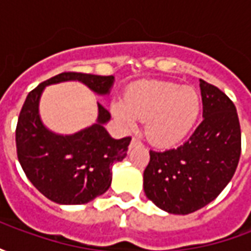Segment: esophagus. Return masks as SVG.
Returning <instances> with one entry per match:
<instances>
[{"instance_id":"obj_1","label":"esophagus","mask_w":251,"mask_h":251,"mask_svg":"<svg viewBox=\"0 0 251 251\" xmlns=\"http://www.w3.org/2000/svg\"><path fill=\"white\" fill-rule=\"evenodd\" d=\"M140 144H141V141H140L138 138H133V140H131V142H130V148L136 147V145H140Z\"/></svg>"}]
</instances>
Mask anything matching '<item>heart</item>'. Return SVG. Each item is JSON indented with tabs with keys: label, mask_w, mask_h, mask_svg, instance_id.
Segmentation results:
<instances>
[{
	"label": "heart",
	"mask_w": 251,
	"mask_h": 251,
	"mask_svg": "<svg viewBox=\"0 0 251 251\" xmlns=\"http://www.w3.org/2000/svg\"><path fill=\"white\" fill-rule=\"evenodd\" d=\"M111 113L127 131L137 121H147V136L157 147L171 148L187 138L201 111V99L192 87L177 83L147 80L131 86L124 102L114 100Z\"/></svg>",
	"instance_id": "obj_1"
}]
</instances>
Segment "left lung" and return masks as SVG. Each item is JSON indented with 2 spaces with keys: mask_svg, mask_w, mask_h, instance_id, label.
I'll return each mask as SVG.
<instances>
[{
  "mask_svg": "<svg viewBox=\"0 0 251 251\" xmlns=\"http://www.w3.org/2000/svg\"><path fill=\"white\" fill-rule=\"evenodd\" d=\"M203 121L177 149L151 151L144 191L168 214L187 215L211 203L235 174L241 156L237 109L226 94L200 79Z\"/></svg>",
  "mask_w": 251,
  "mask_h": 251,
  "instance_id": "1",
  "label": "left lung"
}]
</instances>
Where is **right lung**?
<instances>
[{
	"label": "right lung",
	"instance_id": "right-lung-1",
	"mask_svg": "<svg viewBox=\"0 0 251 251\" xmlns=\"http://www.w3.org/2000/svg\"><path fill=\"white\" fill-rule=\"evenodd\" d=\"M80 82L97 95H107L114 76L63 72L32 90L16 129L17 157L26 177L57 204H84L111 185V167L126 157L130 137L115 140L104 129L110 113L98 103L95 124L72 134L50 130L41 121L39 103L47 86Z\"/></svg>",
	"mask_w": 251,
	"mask_h": 251
}]
</instances>
